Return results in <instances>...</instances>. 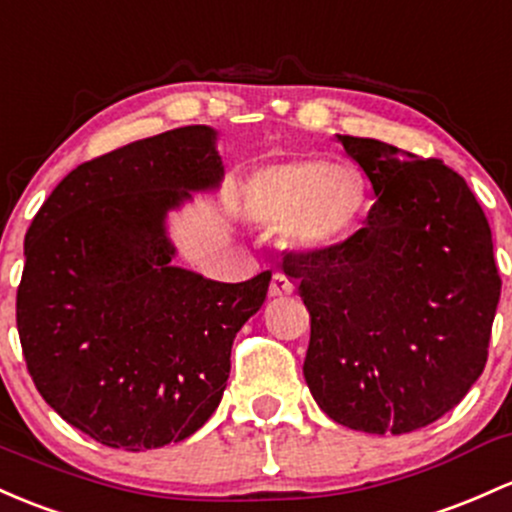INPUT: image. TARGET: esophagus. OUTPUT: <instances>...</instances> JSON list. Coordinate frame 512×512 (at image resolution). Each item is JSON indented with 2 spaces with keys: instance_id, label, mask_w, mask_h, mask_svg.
<instances>
[{
  "instance_id": "34e87169",
  "label": "esophagus",
  "mask_w": 512,
  "mask_h": 512,
  "mask_svg": "<svg viewBox=\"0 0 512 512\" xmlns=\"http://www.w3.org/2000/svg\"><path fill=\"white\" fill-rule=\"evenodd\" d=\"M291 291H294V282H291L289 277H284V274H274L272 277V284H269V296H274V299H282V296H289Z\"/></svg>"
}]
</instances>
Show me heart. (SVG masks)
<instances>
[{"instance_id":"obj_1","label":"heart","mask_w":512,"mask_h":512,"mask_svg":"<svg viewBox=\"0 0 512 512\" xmlns=\"http://www.w3.org/2000/svg\"><path fill=\"white\" fill-rule=\"evenodd\" d=\"M243 206L252 221L284 228L289 243L299 250L333 252L362 228L369 187L355 165L299 157L252 174Z\"/></svg>"}]
</instances>
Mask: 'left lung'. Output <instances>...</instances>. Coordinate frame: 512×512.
I'll return each instance as SVG.
<instances>
[{
	"label": "left lung",
	"instance_id": "obj_1",
	"mask_svg": "<svg viewBox=\"0 0 512 512\" xmlns=\"http://www.w3.org/2000/svg\"><path fill=\"white\" fill-rule=\"evenodd\" d=\"M338 140L376 201L340 250L284 257L311 313L303 376L335 423L403 435L452 411L484 372L501 299L491 228L440 160Z\"/></svg>",
	"mask_w": 512,
	"mask_h": 512
}]
</instances>
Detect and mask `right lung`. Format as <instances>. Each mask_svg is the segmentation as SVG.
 Here are the masks:
<instances>
[{
    "label": "right lung",
    "instance_id": "1",
    "mask_svg": "<svg viewBox=\"0 0 512 512\" xmlns=\"http://www.w3.org/2000/svg\"><path fill=\"white\" fill-rule=\"evenodd\" d=\"M223 179L216 131L184 126L82 162L33 218L16 291L28 374L60 418L143 452L221 403L230 347L272 272L223 284L174 267L165 218Z\"/></svg>",
    "mask_w": 512,
    "mask_h": 512
}]
</instances>
